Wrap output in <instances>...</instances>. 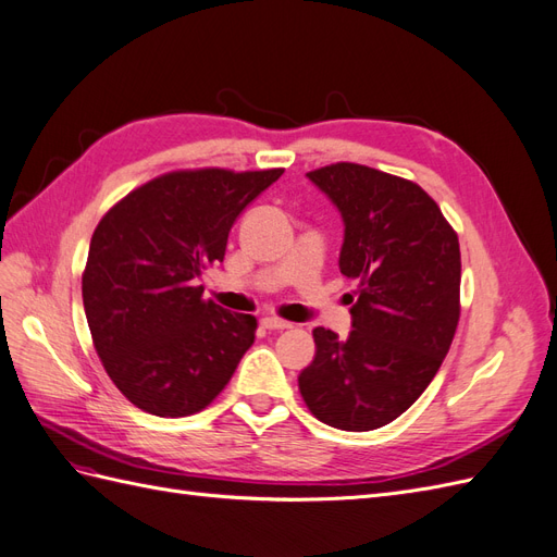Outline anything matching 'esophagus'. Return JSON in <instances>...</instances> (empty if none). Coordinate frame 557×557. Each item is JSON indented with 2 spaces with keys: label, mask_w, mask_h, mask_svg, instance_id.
<instances>
[{
  "label": "esophagus",
  "mask_w": 557,
  "mask_h": 557,
  "mask_svg": "<svg viewBox=\"0 0 557 557\" xmlns=\"http://www.w3.org/2000/svg\"><path fill=\"white\" fill-rule=\"evenodd\" d=\"M262 327H267V330H290L293 327V323H288V320H283V318H276V315H264L262 320Z\"/></svg>",
  "instance_id": "1"
}]
</instances>
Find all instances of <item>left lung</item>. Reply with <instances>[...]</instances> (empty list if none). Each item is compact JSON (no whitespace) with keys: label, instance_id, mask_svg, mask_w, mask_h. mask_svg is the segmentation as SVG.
Segmentation results:
<instances>
[{"label":"left lung","instance_id":"8db88e82","mask_svg":"<svg viewBox=\"0 0 557 557\" xmlns=\"http://www.w3.org/2000/svg\"><path fill=\"white\" fill-rule=\"evenodd\" d=\"M344 218L342 274L358 281L352 330L315 327L299 393L320 423L369 432L423 395L460 320V244L413 181L356 162L307 174Z\"/></svg>","mask_w":557,"mask_h":557}]
</instances>
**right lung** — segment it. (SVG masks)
Masks as SVG:
<instances>
[{"instance_id": "obj_1", "label": "right lung", "mask_w": 557, "mask_h": 557, "mask_svg": "<svg viewBox=\"0 0 557 557\" xmlns=\"http://www.w3.org/2000/svg\"><path fill=\"white\" fill-rule=\"evenodd\" d=\"M283 170H181L111 207L90 239L83 307L99 360L134 407L193 416L223 393L258 320L201 299L239 213Z\"/></svg>"}]
</instances>
